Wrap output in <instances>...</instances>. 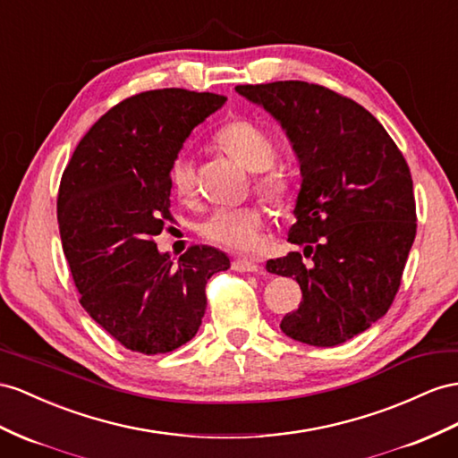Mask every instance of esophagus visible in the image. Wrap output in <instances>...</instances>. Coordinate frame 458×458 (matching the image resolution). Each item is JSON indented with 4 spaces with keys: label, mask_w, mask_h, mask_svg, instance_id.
Returning <instances> with one entry per match:
<instances>
[{
    "label": "esophagus",
    "mask_w": 458,
    "mask_h": 458,
    "mask_svg": "<svg viewBox=\"0 0 458 458\" xmlns=\"http://www.w3.org/2000/svg\"><path fill=\"white\" fill-rule=\"evenodd\" d=\"M232 268L238 273H259L261 271V267L255 261L248 259V257H238V259H233Z\"/></svg>",
    "instance_id": "esophagus-1"
}]
</instances>
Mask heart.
I'll return each mask as SVG.
<instances>
[{
	"label": "heart",
	"mask_w": 458,
	"mask_h": 458,
	"mask_svg": "<svg viewBox=\"0 0 458 458\" xmlns=\"http://www.w3.org/2000/svg\"><path fill=\"white\" fill-rule=\"evenodd\" d=\"M218 147L240 162L245 170L261 175L255 187L268 203L283 207L290 197V182L284 174L268 170L275 164L276 147L259 125L238 120L230 122L216 133ZM170 182L180 197H190L195 190V168L190 157L180 155L170 168ZM265 213L261 207L245 205L236 208H218L201 225V233L210 242L225 245L233 251L255 248L263 228Z\"/></svg>",
	"instance_id": "b5f03b06"
}]
</instances>
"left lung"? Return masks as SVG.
I'll return each mask as SVG.
<instances>
[{"label":"left lung","instance_id":"8db88e82","mask_svg":"<svg viewBox=\"0 0 458 458\" xmlns=\"http://www.w3.org/2000/svg\"><path fill=\"white\" fill-rule=\"evenodd\" d=\"M236 92L275 117L300 162L288 242L303 255L267 261L268 273L294 276L301 288L280 329L310 346L343 344L379 321L401 286L416 238L408 164L385 127L335 90L276 81Z\"/></svg>","mask_w":458,"mask_h":458}]
</instances>
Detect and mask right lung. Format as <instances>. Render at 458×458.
Masks as SVG:
<instances>
[{
  "instance_id": "1",
  "label": "right lung",
  "mask_w": 458,
  "mask_h": 458,
  "mask_svg": "<svg viewBox=\"0 0 458 458\" xmlns=\"http://www.w3.org/2000/svg\"><path fill=\"white\" fill-rule=\"evenodd\" d=\"M225 102L185 89L140 92L89 129L62 175L57 222L81 306L140 354L191 341L207 310V280L230 268L228 255L208 245H193L175 265L152 242L170 220L174 160Z\"/></svg>"
}]
</instances>
